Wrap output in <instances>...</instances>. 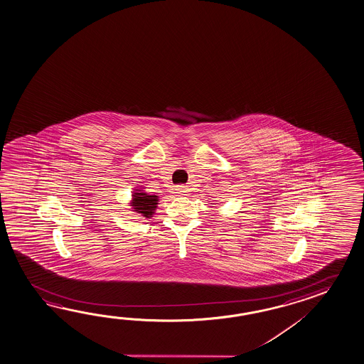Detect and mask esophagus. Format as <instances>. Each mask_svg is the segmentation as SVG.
Here are the masks:
<instances>
[{
  "label": "esophagus",
  "instance_id": "1",
  "mask_svg": "<svg viewBox=\"0 0 364 364\" xmlns=\"http://www.w3.org/2000/svg\"><path fill=\"white\" fill-rule=\"evenodd\" d=\"M176 193H178V194H180V196H184V194H186V186H176Z\"/></svg>",
  "mask_w": 364,
  "mask_h": 364
}]
</instances>
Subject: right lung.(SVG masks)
Wrapping results in <instances>:
<instances>
[{"mask_svg": "<svg viewBox=\"0 0 364 364\" xmlns=\"http://www.w3.org/2000/svg\"><path fill=\"white\" fill-rule=\"evenodd\" d=\"M157 205L158 196H149L140 189H135V193L132 194V200H131L132 211L141 213L146 219L151 218L154 210L157 208Z\"/></svg>", "mask_w": 364, "mask_h": 364, "instance_id": "obj_1", "label": "right lung"}]
</instances>
